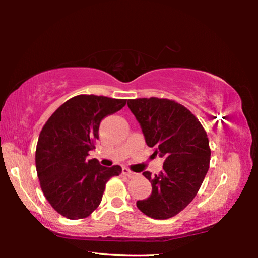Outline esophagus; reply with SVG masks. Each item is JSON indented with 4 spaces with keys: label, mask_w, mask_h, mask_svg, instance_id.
<instances>
[{
    "label": "esophagus",
    "mask_w": 258,
    "mask_h": 258,
    "mask_svg": "<svg viewBox=\"0 0 258 258\" xmlns=\"http://www.w3.org/2000/svg\"><path fill=\"white\" fill-rule=\"evenodd\" d=\"M121 173H123L125 176H127V177H130V178H131V177H133V176H134V173H133V172H131V171H130V169H127V168H125V167H124L123 169H121Z\"/></svg>",
    "instance_id": "esophagus-1"
}]
</instances>
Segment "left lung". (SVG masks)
Instances as JSON below:
<instances>
[{
	"label": "left lung",
	"instance_id": "obj_1",
	"mask_svg": "<svg viewBox=\"0 0 258 258\" xmlns=\"http://www.w3.org/2000/svg\"><path fill=\"white\" fill-rule=\"evenodd\" d=\"M127 106L141 126L154 155L164 158L157 175L143 172L151 183L147 199L137 206L147 216L166 220L183 211L196 197L206 176L211 149L207 134L189 109L168 99L128 100Z\"/></svg>",
	"mask_w": 258,
	"mask_h": 258
}]
</instances>
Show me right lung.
Masks as SVG:
<instances>
[{
    "label": "right lung",
    "mask_w": 258,
    "mask_h": 258,
    "mask_svg": "<svg viewBox=\"0 0 258 258\" xmlns=\"http://www.w3.org/2000/svg\"><path fill=\"white\" fill-rule=\"evenodd\" d=\"M125 104V99L77 95L43 126L35 155L37 176L47 202L69 220L87 217L97 209L109 178L121 173L118 165L104 167L86 157L95 148L101 120Z\"/></svg>",
    "instance_id": "add662e5"
}]
</instances>
